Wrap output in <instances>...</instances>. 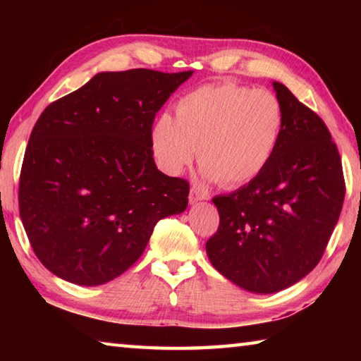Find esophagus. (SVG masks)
<instances>
[{
  "label": "esophagus",
  "mask_w": 361,
  "mask_h": 361,
  "mask_svg": "<svg viewBox=\"0 0 361 361\" xmlns=\"http://www.w3.org/2000/svg\"><path fill=\"white\" fill-rule=\"evenodd\" d=\"M207 199H209L207 192L200 191V189H197V188H192L191 192H189V202L191 204H197V202H200V200H207Z\"/></svg>",
  "instance_id": "esophagus-1"
}]
</instances>
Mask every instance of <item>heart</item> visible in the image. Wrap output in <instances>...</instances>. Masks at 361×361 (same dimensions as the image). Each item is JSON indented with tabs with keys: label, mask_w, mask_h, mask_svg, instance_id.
<instances>
[{
	"label": "heart",
	"mask_w": 361,
	"mask_h": 361,
	"mask_svg": "<svg viewBox=\"0 0 361 361\" xmlns=\"http://www.w3.org/2000/svg\"><path fill=\"white\" fill-rule=\"evenodd\" d=\"M283 126L282 102L271 90L207 84L181 97L175 119L159 116L151 129V148L159 167L170 175H180L197 148L204 178L237 188L264 170Z\"/></svg>",
	"instance_id": "obj_1"
}]
</instances>
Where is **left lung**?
<instances>
[{
  "instance_id": "1",
  "label": "left lung",
  "mask_w": 361,
  "mask_h": 361,
  "mask_svg": "<svg viewBox=\"0 0 361 361\" xmlns=\"http://www.w3.org/2000/svg\"><path fill=\"white\" fill-rule=\"evenodd\" d=\"M272 85L285 111L282 138L256 178L213 197L219 226L205 243L219 274L259 295L288 288L319 264L345 195L325 122L283 84Z\"/></svg>"
}]
</instances>
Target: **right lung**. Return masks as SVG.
<instances>
[{
    "label": "right lung",
    "instance_id": "obj_1",
    "mask_svg": "<svg viewBox=\"0 0 361 361\" xmlns=\"http://www.w3.org/2000/svg\"><path fill=\"white\" fill-rule=\"evenodd\" d=\"M192 71H105L41 113L23 157L22 224L38 259L82 286L135 262L159 219L188 207L189 183L157 170L156 113Z\"/></svg>",
    "mask_w": 361,
    "mask_h": 361
}]
</instances>
